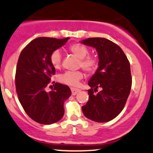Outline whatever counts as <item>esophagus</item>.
<instances>
[{"instance_id": "1", "label": "esophagus", "mask_w": 153, "mask_h": 153, "mask_svg": "<svg viewBox=\"0 0 153 153\" xmlns=\"http://www.w3.org/2000/svg\"><path fill=\"white\" fill-rule=\"evenodd\" d=\"M71 93L73 96H75L76 93H78L79 92H80L79 89H76V88H71Z\"/></svg>"}]
</instances>
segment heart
<instances>
[{
    "label": "heart",
    "instance_id": "obj_1",
    "mask_svg": "<svg viewBox=\"0 0 153 153\" xmlns=\"http://www.w3.org/2000/svg\"><path fill=\"white\" fill-rule=\"evenodd\" d=\"M68 51L74 56L79 59L78 63L79 68H82L88 74H93L98 69L99 60L95 55H90V50L84 44L76 43L71 44L68 48ZM62 56L59 50H54L50 56V61L53 68L58 69L61 66ZM84 77V74L81 71H65L57 76L60 82L70 86L76 87L80 80Z\"/></svg>",
    "mask_w": 153,
    "mask_h": 153
}]
</instances>
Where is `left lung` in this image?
Segmentation results:
<instances>
[{
  "mask_svg": "<svg viewBox=\"0 0 153 153\" xmlns=\"http://www.w3.org/2000/svg\"><path fill=\"white\" fill-rule=\"evenodd\" d=\"M82 43L96 48L99 59V67L88 82L91 88L83 114L95 122H108L122 111L131 92L130 63L122 49L109 39L89 38ZM98 88L102 90L95 94Z\"/></svg>",
  "mask_w": 153,
  "mask_h": 153,
  "instance_id": "left-lung-1",
  "label": "left lung"
}]
</instances>
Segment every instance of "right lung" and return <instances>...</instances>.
<instances>
[{
    "mask_svg": "<svg viewBox=\"0 0 153 153\" xmlns=\"http://www.w3.org/2000/svg\"><path fill=\"white\" fill-rule=\"evenodd\" d=\"M68 39L37 38L25 47L18 59L15 74L18 98L27 115L40 124L60 120L64 114V101L71 95L69 87L57 82L50 93L45 91L55 74L50 61L51 53Z\"/></svg>",
    "mask_w": 153,
    "mask_h": 153,
    "instance_id": "add662e5",
    "label": "right lung"
}]
</instances>
